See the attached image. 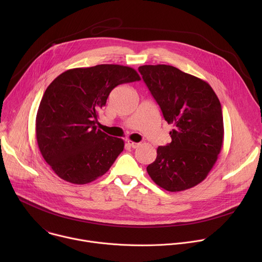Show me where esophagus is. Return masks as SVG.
<instances>
[{
	"mask_svg": "<svg viewBox=\"0 0 262 262\" xmlns=\"http://www.w3.org/2000/svg\"><path fill=\"white\" fill-rule=\"evenodd\" d=\"M127 144H128L132 148H138V147L140 146V143H136V142L130 141V140H128V141H127Z\"/></svg>",
	"mask_w": 262,
	"mask_h": 262,
	"instance_id": "esophagus-1",
	"label": "esophagus"
}]
</instances>
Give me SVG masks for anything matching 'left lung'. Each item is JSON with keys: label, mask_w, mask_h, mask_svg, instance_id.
Wrapping results in <instances>:
<instances>
[{"label": "left lung", "mask_w": 262, "mask_h": 262, "mask_svg": "<svg viewBox=\"0 0 262 262\" xmlns=\"http://www.w3.org/2000/svg\"><path fill=\"white\" fill-rule=\"evenodd\" d=\"M139 71L165 120L173 125L171 143L159 146L147 172L166 191L191 189L206 178L221 152L220 100L208 83L174 66L143 65Z\"/></svg>", "instance_id": "1"}]
</instances>
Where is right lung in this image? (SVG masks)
Here are the masks:
<instances>
[{"mask_svg": "<svg viewBox=\"0 0 262 262\" xmlns=\"http://www.w3.org/2000/svg\"><path fill=\"white\" fill-rule=\"evenodd\" d=\"M140 80L132 67L100 64L68 69L50 84L37 111L36 139L60 178L86 184L114 164L124 142L97 128L98 111L115 87Z\"/></svg>", "mask_w": 262, "mask_h": 262, "instance_id": "1", "label": "right lung"}]
</instances>
